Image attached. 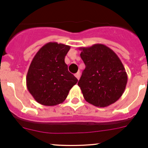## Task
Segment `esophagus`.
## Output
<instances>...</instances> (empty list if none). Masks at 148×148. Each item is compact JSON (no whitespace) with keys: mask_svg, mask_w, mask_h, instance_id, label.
Returning a JSON list of instances; mask_svg holds the SVG:
<instances>
[{"mask_svg":"<svg viewBox=\"0 0 148 148\" xmlns=\"http://www.w3.org/2000/svg\"><path fill=\"white\" fill-rule=\"evenodd\" d=\"M75 77H77V79H79V78H80V72H79V71H78V72H77V73H76V74H75Z\"/></svg>","mask_w":148,"mask_h":148,"instance_id":"1","label":"esophagus"}]
</instances>
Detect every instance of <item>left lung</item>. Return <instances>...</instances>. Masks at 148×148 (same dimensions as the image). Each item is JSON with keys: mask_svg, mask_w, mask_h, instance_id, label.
I'll use <instances>...</instances> for the list:
<instances>
[{"mask_svg": "<svg viewBox=\"0 0 148 148\" xmlns=\"http://www.w3.org/2000/svg\"><path fill=\"white\" fill-rule=\"evenodd\" d=\"M79 49L86 66L78 82L85 100L98 107L118 100L127 82V74L118 56L101 44Z\"/></svg>", "mask_w": 148, "mask_h": 148, "instance_id": "8db88e82", "label": "left lung"}]
</instances>
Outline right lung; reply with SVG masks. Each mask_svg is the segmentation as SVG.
Returning <instances> with one entry per match:
<instances>
[{
  "label": "right lung",
  "instance_id": "1",
  "mask_svg": "<svg viewBox=\"0 0 148 148\" xmlns=\"http://www.w3.org/2000/svg\"><path fill=\"white\" fill-rule=\"evenodd\" d=\"M69 49L68 45L49 42L34 56L28 70L26 86L39 104L44 106L61 104L78 82L68 71L64 62Z\"/></svg>",
  "mask_w": 148,
  "mask_h": 148
}]
</instances>
